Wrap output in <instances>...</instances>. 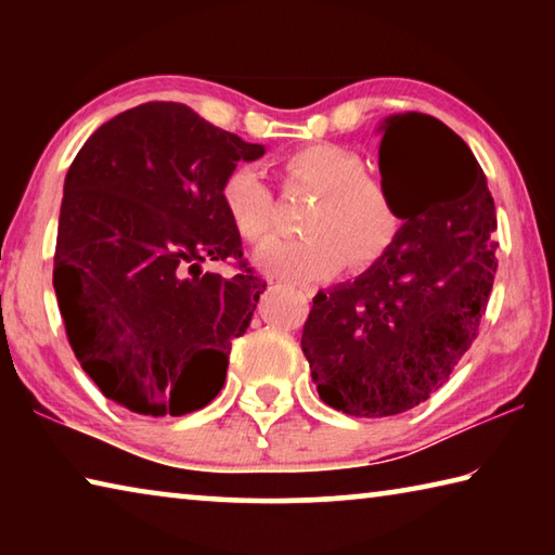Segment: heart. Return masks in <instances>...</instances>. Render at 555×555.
<instances>
[{"label":"heart","mask_w":555,"mask_h":555,"mask_svg":"<svg viewBox=\"0 0 555 555\" xmlns=\"http://www.w3.org/2000/svg\"><path fill=\"white\" fill-rule=\"evenodd\" d=\"M284 173L311 188L315 203L306 210L304 240H279L257 255V264L288 281H313L337 269H367L387 255L401 218L387 188L367 176L364 162L337 144H308L284 158ZM220 203L232 230L244 242L261 244L276 220L274 193L255 166L240 164L222 178Z\"/></svg>","instance_id":"heart-1"}]
</instances>
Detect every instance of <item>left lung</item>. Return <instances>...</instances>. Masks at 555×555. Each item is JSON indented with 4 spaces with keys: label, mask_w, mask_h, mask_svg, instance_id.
I'll list each match as a JSON object with an SVG mask.
<instances>
[{
    "label": "left lung",
    "mask_w": 555,
    "mask_h": 555,
    "mask_svg": "<svg viewBox=\"0 0 555 555\" xmlns=\"http://www.w3.org/2000/svg\"><path fill=\"white\" fill-rule=\"evenodd\" d=\"M379 173L403 228L367 274L313 298L300 337L321 399L357 418L397 416L443 387L496 274L492 193L453 129L424 112L387 117Z\"/></svg>",
    "instance_id": "8db88e82"
}]
</instances>
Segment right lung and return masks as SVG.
<instances>
[{"instance_id":"right-lung-1","label":"right lung","mask_w":555,"mask_h":555,"mask_svg":"<svg viewBox=\"0 0 555 555\" xmlns=\"http://www.w3.org/2000/svg\"><path fill=\"white\" fill-rule=\"evenodd\" d=\"M247 144L178 102L102 125L65 176L53 288L80 367L107 399L183 416L218 397L232 340L267 288L247 264L220 183ZM203 260L232 263L205 275Z\"/></svg>"}]
</instances>
